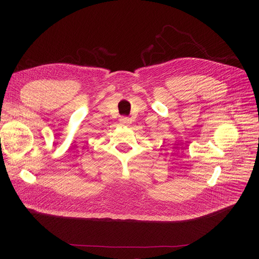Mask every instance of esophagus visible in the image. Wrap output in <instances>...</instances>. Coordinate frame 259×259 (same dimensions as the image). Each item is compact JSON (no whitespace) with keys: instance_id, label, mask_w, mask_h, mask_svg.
<instances>
[{"instance_id":"1","label":"esophagus","mask_w":259,"mask_h":259,"mask_svg":"<svg viewBox=\"0 0 259 259\" xmlns=\"http://www.w3.org/2000/svg\"><path fill=\"white\" fill-rule=\"evenodd\" d=\"M120 121H121V124H123V125H130V124L132 123V121H131L130 117H125V116L121 117Z\"/></svg>"}]
</instances>
